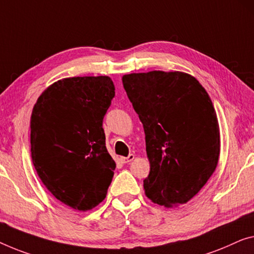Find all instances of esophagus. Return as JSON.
<instances>
[{
	"instance_id": "34e87169",
	"label": "esophagus",
	"mask_w": 254,
	"mask_h": 254,
	"mask_svg": "<svg viewBox=\"0 0 254 254\" xmlns=\"http://www.w3.org/2000/svg\"><path fill=\"white\" fill-rule=\"evenodd\" d=\"M120 160H121V162H122V163H128V162H131V161L134 160V155L133 154H130L127 157H121Z\"/></svg>"
}]
</instances>
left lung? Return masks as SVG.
I'll return each instance as SVG.
<instances>
[{
    "instance_id": "obj_1",
    "label": "left lung",
    "mask_w": 254,
    "mask_h": 254,
    "mask_svg": "<svg viewBox=\"0 0 254 254\" xmlns=\"http://www.w3.org/2000/svg\"><path fill=\"white\" fill-rule=\"evenodd\" d=\"M122 82L145 130L150 163L146 196L165 207L187 203L210 179L220 154L209 94L183 71L127 74Z\"/></svg>"
}]
</instances>
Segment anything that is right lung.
I'll list each match as a JSON object with an SVG mask.
<instances>
[{
    "instance_id": "1",
    "label": "right lung",
    "mask_w": 254,
    "mask_h": 254,
    "mask_svg": "<svg viewBox=\"0 0 254 254\" xmlns=\"http://www.w3.org/2000/svg\"><path fill=\"white\" fill-rule=\"evenodd\" d=\"M114 97L111 77H68L44 90L33 108L34 168L48 190L75 210L103 202L114 176L103 128Z\"/></svg>"
}]
</instances>
